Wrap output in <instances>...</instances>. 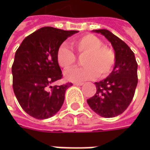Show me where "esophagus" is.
<instances>
[{"mask_svg":"<svg viewBox=\"0 0 150 150\" xmlns=\"http://www.w3.org/2000/svg\"><path fill=\"white\" fill-rule=\"evenodd\" d=\"M83 84V83H74V85L76 86H82Z\"/></svg>","mask_w":150,"mask_h":150,"instance_id":"esophagus-1","label":"esophagus"}]
</instances>
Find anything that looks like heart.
<instances>
[{
	"mask_svg": "<svg viewBox=\"0 0 150 150\" xmlns=\"http://www.w3.org/2000/svg\"><path fill=\"white\" fill-rule=\"evenodd\" d=\"M72 46L78 57H84L83 63L85 67L66 72L67 80L83 81L97 75L98 78H105L111 73L115 65V53L110 47L103 46L98 37L86 34L75 38ZM57 61L62 68L68 70L77 65L78 58L66 45H62L57 52Z\"/></svg>",
	"mask_w": 150,
	"mask_h": 150,
	"instance_id": "obj_1",
	"label": "heart"
}]
</instances>
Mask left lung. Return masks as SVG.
Instances as JSON below:
<instances>
[{
	"instance_id": "left-lung-1",
	"label": "left lung",
	"mask_w": 150,
	"mask_h": 150,
	"mask_svg": "<svg viewBox=\"0 0 150 150\" xmlns=\"http://www.w3.org/2000/svg\"><path fill=\"white\" fill-rule=\"evenodd\" d=\"M94 32L101 33L111 42L116 61L109 76L95 83L97 92L87 102L98 115L112 118L123 113L133 100L138 84V63L133 51L120 38L106 29Z\"/></svg>"
}]
</instances>
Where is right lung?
I'll return each mask as SVG.
<instances>
[{
    "label": "right lung",
    "mask_w": 150,
    "mask_h": 150,
    "mask_svg": "<svg viewBox=\"0 0 150 150\" xmlns=\"http://www.w3.org/2000/svg\"><path fill=\"white\" fill-rule=\"evenodd\" d=\"M77 32L45 26L26 37L16 50L11 67L12 87L22 109L33 118H51L62 106L66 90L72 84L52 86L62 78L57 52Z\"/></svg>",
    "instance_id": "1"
}]
</instances>
